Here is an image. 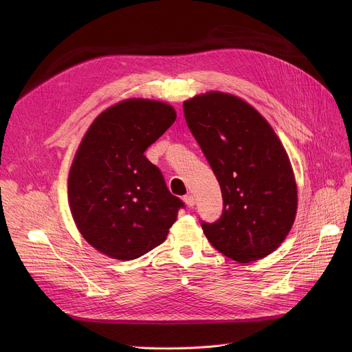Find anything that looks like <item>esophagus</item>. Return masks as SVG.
<instances>
[{
    "instance_id": "esophagus-1",
    "label": "esophagus",
    "mask_w": 352,
    "mask_h": 352,
    "mask_svg": "<svg viewBox=\"0 0 352 352\" xmlns=\"http://www.w3.org/2000/svg\"><path fill=\"white\" fill-rule=\"evenodd\" d=\"M184 202H186V204H187L190 208H192V207L195 206V198H194L191 194H188V195L184 197Z\"/></svg>"
}]
</instances>
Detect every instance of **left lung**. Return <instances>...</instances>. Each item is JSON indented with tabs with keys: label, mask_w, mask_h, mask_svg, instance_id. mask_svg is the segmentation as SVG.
<instances>
[{
	"label": "left lung",
	"mask_w": 352,
	"mask_h": 352,
	"mask_svg": "<svg viewBox=\"0 0 352 352\" xmlns=\"http://www.w3.org/2000/svg\"><path fill=\"white\" fill-rule=\"evenodd\" d=\"M184 117L219 182L223 214L201 227L238 263L280 247L297 214V184L271 125L241 98L208 92L184 102Z\"/></svg>",
	"instance_id": "obj_1"
}]
</instances>
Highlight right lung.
Segmentation results:
<instances>
[{"label":"right lung","mask_w":352,"mask_h":352,"mask_svg":"<svg viewBox=\"0 0 352 352\" xmlns=\"http://www.w3.org/2000/svg\"><path fill=\"white\" fill-rule=\"evenodd\" d=\"M175 118L168 104L134 98L88 128L69 170L68 201L80 232L102 254L126 261L154 250L186 207L144 155Z\"/></svg>","instance_id":"1"}]
</instances>
